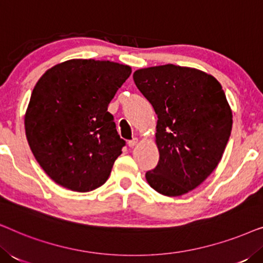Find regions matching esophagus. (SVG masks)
I'll return each instance as SVG.
<instances>
[{
  "label": "esophagus",
  "mask_w": 263,
  "mask_h": 263,
  "mask_svg": "<svg viewBox=\"0 0 263 263\" xmlns=\"http://www.w3.org/2000/svg\"><path fill=\"white\" fill-rule=\"evenodd\" d=\"M138 142H139V140L136 139V138H134L133 140H130V141H128V146L129 147H134V146L138 145Z\"/></svg>",
  "instance_id": "esophagus-1"
}]
</instances>
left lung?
<instances>
[{
    "instance_id": "left-lung-1",
    "label": "left lung",
    "mask_w": 263,
    "mask_h": 263,
    "mask_svg": "<svg viewBox=\"0 0 263 263\" xmlns=\"http://www.w3.org/2000/svg\"><path fill=\"white\" fill-rule=\"evenodd\" d=\"M158 121L159 163L146 179L161 195L176 197L199 186L221 160L232 129V110L211 74L164 64L133 74Z\"/></svg>"
}]
</instances>
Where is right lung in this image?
I'll use <instances>...</instances> for the list:
<instances>
[{"label":"right lung","mask_w":263,"mask_h":263,"mask_svg":"<svg viewBox=\"0 0 263 263\" xmlns=\"http://www.w3.org/2000/svg\"><path fill=\"white\" fill-rule=\"evenodd\" d=\"M130 74L127 64L74 59L35 84L25 132L35 160L57 184L86 193L107 181L125 143L107 106Z\"/></svg>","instance_id":"right-lung-1"}]
</instances>
